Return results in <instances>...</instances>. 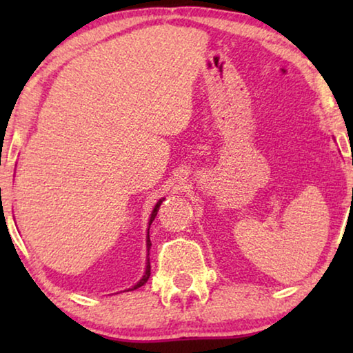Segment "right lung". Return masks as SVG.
Returning a JSON list of instances; mask_svg holds the SVG:
<instances>
[{"mask_svg": "<svg viewBox=\"0 0 353 353\" xmlns=\"http://www.w3.org/2000/svg\"><path fill=\"white\" fill-rule=\"evenodd\" d=\"M163 199H165V198H163ZM163 199H160V201L157 202V204H155L154 210H152V213H151V218H149V227H151V224H152L154 218L157 216V212H159L160 204H162ZM146 248H148V255H149V249H151V240H149V229H148V240H146ZM149 276H151V263H149V259H148V261H146V271H145V274H143V277L139 280V282H137V283L132 286V288H129V290L132 291V290L140 288V286H143V285H145V283L148 282ZM129 290H128V291H129Z\"/></svg>", "mask_w": 353, "mask_h": 353, "instance_id": "add662e5", "label": "right lung"}]
</instances>
